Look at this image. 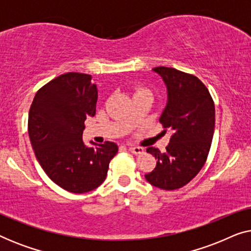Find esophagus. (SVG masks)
Segmentation results:
<instances>
[{
  "mask_svg": "<svg viewBox=\"0 0 251 251\" xmlns=\"http://www.w3.org/2000/svg\"><path fill=\"white\" fill-rule=\"evenodd\" d=\"M129 151L132 154H136V155H142V154H144V152H145V150H144L143 147H138V146L129 147Z\"/></svg>",
  "mask_w": 251,
  "mask_h": 251,
  "instance_id": "esophagus-1",
  "label": "esophagus"
}]
</instances>
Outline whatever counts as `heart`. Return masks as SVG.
<instances>
[{
    "label": "heart",
    "instance_id": "b5f03b06",
    "mask_svg": "<svg viewBox=\"0 0 251 251\" xmlns=\"http://www.w3.org/2000/svg\"><path fill=\"white\" fill-rule=\"evenodd\" d=\"M137 94H151L152 95V92H151L149 89H146V88L138 87V88H136V90H135V95H137Z\"/></svg>",
    "mask_w": 251,
    "mask_h": 251
}]
</instances>
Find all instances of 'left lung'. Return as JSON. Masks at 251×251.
Instances as JSON below:
<instances>
[{"instance_id":"1","label":"left lung","mask_w":251,"mask_h":251,"mask_svg":"<svg viewBox=\"0 0 251 251\" xmlns=\"http://www.w3.org/2000/svg\"><path fill=\"white\" fill-rule=\"evenodd\" d=\"M168 90V102L160 118L164 131H173L166 152L147 147L156 167L146 180L161 190L185 186L207 161L215 130V104L207 87L194 75L171 67H155Z\"/></svg>"}]
</instances>
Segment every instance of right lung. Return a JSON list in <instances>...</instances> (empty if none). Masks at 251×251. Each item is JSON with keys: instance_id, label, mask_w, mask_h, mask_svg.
I'll list each match as a JSON object with an SVG mask.
<instances>
[{"instance_id": "add662e5", "label": "right lung", "mask_w": 251, "mask_h": 251, "mask_svg": "<svg viewBox=\"0 0 251 251\" xmlns=\"http://www.w3.org/2000/svg\"><path fill=\"white\" fill-rule=\"evenodd\" d=\"M97 98L91 75L70 72L44 84L29 108L28 135L36 159L48 177L71 193H87L104 183L119 150L112 142L87 147L82 140Z\"/></svg>"}]
</instances>
